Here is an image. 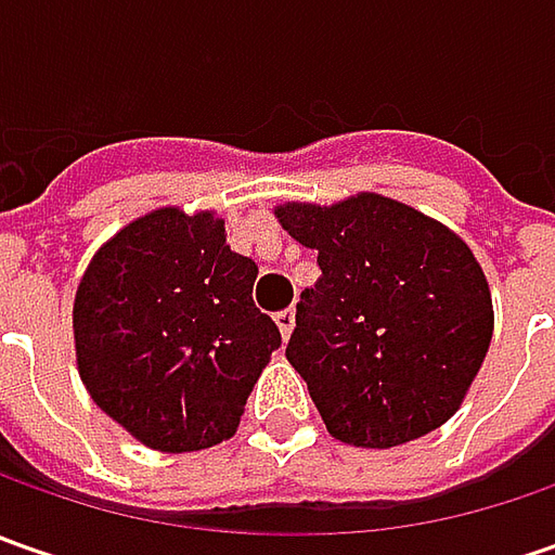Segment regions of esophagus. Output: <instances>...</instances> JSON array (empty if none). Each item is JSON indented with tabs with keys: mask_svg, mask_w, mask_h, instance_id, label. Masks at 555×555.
Listing matches in <instances>:
<instances>
[{
	"mask_svg": "<svg viewBox=\"0 0 555 555\" xmlns=\"http://www.w3.org/2000/svg\"><path fill=\"white\" fill-rule=\"evenodd\" d=\"M274 321H278V327H281V336L287 339L289 333H293V327H296V311L293 309H284L274 314Z\"/></svg>",
	"mask_w": 555,
	"mask_h": 555,
	"instance_id": "esophagus-1",
	"label": "esophagus"
}]
</instances>
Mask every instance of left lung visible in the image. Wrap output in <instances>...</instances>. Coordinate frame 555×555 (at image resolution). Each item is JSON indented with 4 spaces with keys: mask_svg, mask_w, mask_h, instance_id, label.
I'll use <instances>...</instances> for the list:
<instances>
[{
    "mask_svg": "<svg viewBox=\"0 0 555 555\" xmlns=\"http://www.w3.org/2000/svg\"><path fill=\"white\" fill-rule=\"evenodd\" d=\"M274 219L318 249L321 278L296 302L287 361L327 433L352 448H398L457 414L494 333L479 259L448 224L361 191Z\"/></svg>",
    "mask_w": 555,
    "mask_h": 555,
    "instance_id": "1",
    "label": "left lung"
}]
</instances>
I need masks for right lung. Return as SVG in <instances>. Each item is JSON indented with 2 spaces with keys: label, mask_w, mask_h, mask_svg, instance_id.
<instances>
[{
  "label": "right lung",
  "mask_w": 555,
  "mask_h": 555,
  "mask_svg": "<svg viewBox=\"0 0 555 555\" xmlns=\"http://www.w3.org/2000/svg\"><path fill=\"white\" fill-rule=\"evenodd\" d=\"M212 209L160 206L98 246L74 299L76 371L144 448L191 454L237 433L278 324L253 306L259 268Z\"/></svg>",
  "instance_id": "obj_1"
}]
</instances>
